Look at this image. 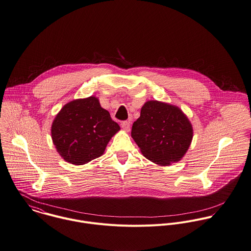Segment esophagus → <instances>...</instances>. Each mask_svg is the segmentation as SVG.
Segmentation results:
<instances>
[{"label": "esophagus", "instance_id": "obj_1", "mask_svg": "<svg viewBox=\"0 0 251 251\" xmlns=\"http://www.w3.org/2000/svg\"><path fill=\"white\" fill-rule=\"evenodd\" d=\"M130 122L129 121H123L122 123H121V127L123 128V130H125V131H127V132H129L130 131Z\"/></svg>", "mask_w": 251, "mask_h": 251}]
</instances>
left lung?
Returning <instances> with one entry per match:
<instances>
[{"label": "left lung", "instance_id": "1", "mask_svg": "<svg viewBox=\"0 0 251 251\" xmlns=\"http://www.w3.org/2000/svg\"><path fill=\"white\" fill-rule=\"evenodd\" d=\"M131 135L145 157L158 165L168 166L185 154L193 130L177 106L149 100L142 107L141 116L133 123Z\"/></svg>", "mask_w": 251, "mask_h": 251}]
</instances>
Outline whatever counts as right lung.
Masks as SVG:
<instances>
[{
    "label": "right lung",
    "mask_w": 251,
    "mask_h": 251,
    "mask_svg": "<svg viewBox=\"0 0 251 251\" xmlns=\"http://www.w3.org/2000/svg\"><path fill=\"white\" fill-rule=\"evenodd\" d=\"M120 130L95 97L72 100L56 115L52 141L69 163L83 165L100 157L111 137Z\"/></svg>",
    "instance_id": "1"
}]
</instances>
